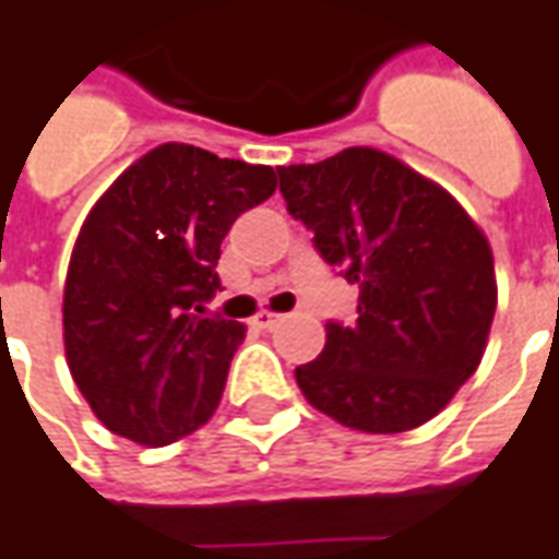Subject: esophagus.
<instances>
[{
  "instance_id": "obj_1",
  "label": "esophagus",
  "mask_w": 559,
  "mask_h": 559,
  "mask_svg": "<svg viewBox=\"0 0 559 559\" xmlns=\"http://www.w3.org/2000/svg\"><path fill=\"white\" fill-rule=\"evenodd\" d=\"M280 319H283L280 313H271V310H258L255 317H252V325H258V329H273Z\"/></svg>"
}]
</instances>
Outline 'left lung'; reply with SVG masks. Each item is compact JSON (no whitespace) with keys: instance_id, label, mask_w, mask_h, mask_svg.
<instances>
[{"instance_id":"1","label":"left lung","mask_w":559,"mask_h":559,"mask_svg":"<svg viewBox=\"0 0 559 559\" xmlns=\"http://www.w3.org/2000/svg\"><path fill=\"white\" fill-rule=\"evenodd\" d=\"M276 173L319 255L359 286V319L329 322L319 359L295 368L304 399L356 432L429 423L487 349L496 271L484 230L441 185L380 148Z\"/></svg>"}]
</instances>
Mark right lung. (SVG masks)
Masks as SVG:
<instances>
[{"instance_id":"obj_1","label":"right lung","mask_w":559,"mask_h":559,"mask_svg":"<svg viewBox=\"0 0 559 559\" xmlns=\"http://www.w3.org/2000/svg\"><path fill=\"white\" fill-rule=\"evenodd\" d=\"M273 191V167L164 142L96 200L69 258L63 346L109 432L164 448L213 417L246 325L203 304L225 234Z\"/></svg>"}]
</instances>
